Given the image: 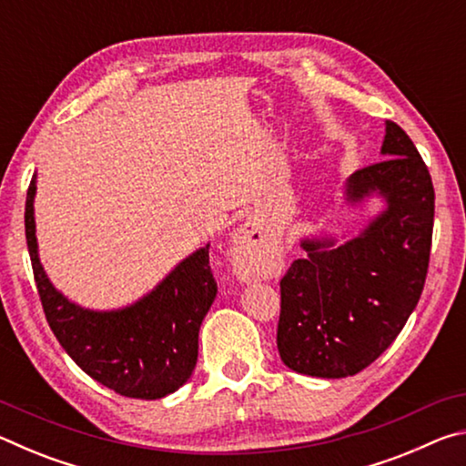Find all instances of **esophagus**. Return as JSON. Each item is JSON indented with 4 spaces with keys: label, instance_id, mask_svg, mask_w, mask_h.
I'll return each mask as SVG.
<instances>
[{
    "label": "esophagus",
    "instance_id": "34e87169",
    "mask_svg": "<svg viewBox=\"0 0 466 466\" xmlns=\"http://www.w3.org/2000/svg\"><path fill=\"white\" fill-rule=\"evenodd\" d=\"M263 242H265L263 230L252 222H247L238 232H236V236H234V261H236V267H238V275H242V278L248 273L244 269H247V267L252 265V261H255L257 252H258V248L263 247Z\"/></svg>",
    "mask_w": 466,
    "mask_h": 466
}]
</instances>
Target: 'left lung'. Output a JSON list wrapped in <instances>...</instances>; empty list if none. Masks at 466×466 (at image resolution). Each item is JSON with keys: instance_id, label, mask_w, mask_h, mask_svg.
Here are the masks:
<instances>
[{"instance_id": "left-lung-1", "label": "left lung", "mask_w": 466, "mask_h": 466, "mask_svg": "<svg viewBox=\"0 0 466 466\" xmlns=\"http://www.w3.org/2000/svg\"><path fill=\"white\" fill-rule=\"evenodd\" d=\"M384 160L356 170L343 203L380 211L341 234L304 236V258L281 279L278 350L298 374L345 378L389 350L415 310L428 273L433 185L420 152L397 123H384Z\"/></svg>"}]
</instances>
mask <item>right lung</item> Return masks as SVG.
<instances>
[{
    "label": "right lung",
    "instance_id": "add662e5",
    "mask_svg": "<svg viewBox=\"0 0 466 466\" xmlns=\"http://www.w3.org/2000/svg\"><path fill=\"white\" fill-rule=\"evenodd\" d=\"M36 172L26 193L25 228L46 322L86 374L131 399L156 400L191 378L199 329L218 296L209 244L177 263L156 286L121 309L94 310L53 286L38 257Z\"/></svg>",
    "mask_w": 466,
    "mask_h": 466
}]
</instances>
